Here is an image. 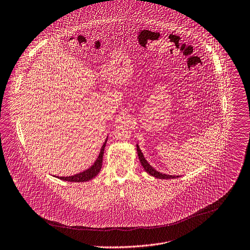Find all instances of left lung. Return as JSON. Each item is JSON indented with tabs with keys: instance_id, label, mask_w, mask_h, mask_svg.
<instances>
[{
	"instance_id": "left-lung-1",
	"label": "left lung",
	"mask_w": 250,
	"mask_h": 250,
	"mask_svg": "<svg viewBox=\"0 0 250 250\" xmlns=\"http://www.w3.org/2000/svg\"><path fill=\"white\" fill-rule=\"evenodd\" d=\"M137 151H138V155H139V159L141 161V164L142 166L144 167V169L151 176L155 177V178H158V179H175V178H179V176H171V175H165V174H162L158 171H156L154 168H152L149 163L146 160V158L144 157L139 146H137Z\"/></svg>"
}]
</instances>
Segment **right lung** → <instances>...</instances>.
Returning a JSON list of instances; mask_svg holds the SVG:
<instances>
[{"label":"right lung","instance_id":"1","mask_svg":"<svg viewBox=\"0 0 250 250\" xmlns=\"http://www.w3.org/2000/svg\"><path fill=\"white\" fill-rule=\"evenodd\" d=\"M107 140H105L104 146H102L101 152L99 154L98 159L96 160V162L94 163V165L92 167H90L89 169H87L84 172H81L79 174H76L74 176H69V177H58L62 181H68V182H86L89 180H92L93 178H95L99 172L102 169V165H103V155H104V150L105 147V143Z\"/></svg>","mask_w":250,"mask_h":250}]
</instances>
